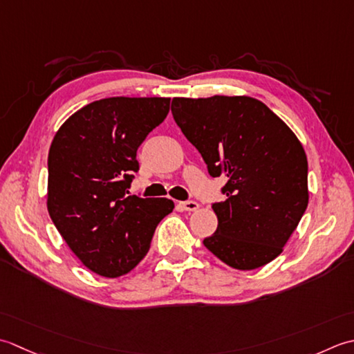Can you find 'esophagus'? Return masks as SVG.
<instances>
[{
    "mask_svg": "<svg viewBox=\"0 0 354 354\" xmlns=\"http://www.w3.org/2000/svg\"><path fill=\"white\" fill-rule=\"evenodd\" d=\"M180 209H183V211H197L198 209V203L194 200H187V201H180L178 203Z\"/></svg>",
    "mask_w": 354,
    "mask_h": 354,
    "instance_id": "34e87169",
    "label": "esophagus"
}]
</instances>
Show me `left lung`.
Segmentation results:
<instances>
[{
    "label": "left lung",
    "instance_id": "obj_1",
    "mask_svg": "<svg viewBox=\"0 0 354 354\" xmlns=\"http://www.w3.org/2000/svg\"><path fill=\"white\" fill-rule=\"evenodd\" d=\"M176 124L212 177L225 174L214 203L217 230L206 249L238 270L275 259L308 205L307 156L295 133L261 100L249 96L174 97Z\"/></svg>",
    "mask_w": 354,
    "mask_h": 354
}]
</instances>
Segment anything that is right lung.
Returning <instances> with one entry per match:
<instances>
[{
	"label": "right lung",
	"mask_w": 354,
	"mask_h": 354,
	"mask_svg": "<svg viewBox=\"0 0 354 354\" xmlns=\"http://www.w3.org/2000/svg\"><path fill=\"white\" fill-rule=\"evenodd\" d=\"M169 97H106L57 129L48 151L47 209L71 252L100 277L118 278L148 254L169 198L129 194L136 154L169 111Z\"/></svg>",
	"instance_id": "add662e5"
}]
</instances>
